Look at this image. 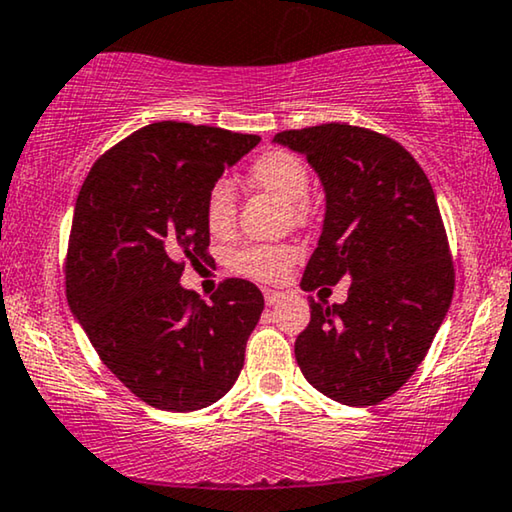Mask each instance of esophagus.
<instances>
[{"mask_svg": "<svg viewBox=\"0 0 512 512\" xmlns=\"http://www.w3.org/2000/svg\"><path fill=\"white\" fill-rule=\"evenodd\" d=\"M283 299V292H278V290H269V287H266L264 290V301L269 306H273V304H278V301Z\"/></svg>", "mask_w": 512, "mask_h": 512, "instance_id": "obj_1", "label": "esophagus"}]
</instances>
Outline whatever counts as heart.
<instances>
[{
	"label": "heart",
	"instance_id": "heart-1",
	"mask_svg": "<svg viewBox=\"0 0 512 512\" xmlns=\"http://www.w3.org/2000/svg\"><path fill=\"white\" fill-rule=\"evenodd\" d=\"M250 183L266 190L292 206L294 215H304V199L308 194V167L297 155L287 150H266L250 164ZM206 225L213 234L227 236L236 225V197L229 181H218L206 192L204 201ZM299 259L294 246H246L232 255V269L257 280H280Z\"/></svg>",
	"mask_w": 512,
	"mask_h": 512
}]
</instances>
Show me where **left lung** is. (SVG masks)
Wrapping results in <instances>:
<instances>
[{"label": "left lung", "mask_w": 512, "mask_h": 512, "mask_svg": "<svg viewBox=\"0 0 512 512\" xmlns=\"http://www.w3.org/2000/svg\"><path fill=\"white\" fill-rule=\"evenodd\" d=\"M273 143L304 155L325 190L301 290L352 280L343 304L308 301L311 322L294 357L325 397L376 406L417 371L452 301L436 194L413 155L371 129L329 122L280 132Z\"/></svg>", "instance_id": "left-lung-1"}]
</instances>
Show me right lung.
<instances>
[{"instance_id": "add662e5", "label": "right lung", "mask_w": 512, "mask_h": 512, "mask_svg": "<svg viewBox=\"0 0 512 512\" xmlns=\"http://www.w3.org/2000/svg\"><path fill=\"white\" fill-rule=\"evenodd\" d=\"M255 134L153 122L90 169L67 253V299L111 373L148 406L190 413L232 390L264 311L250 280L229 278L213 304L185 290V257L211 241L204 201Z\"/></svg>"}]
</instances>
